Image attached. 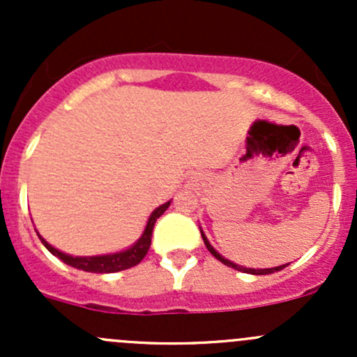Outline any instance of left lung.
Segmentation results:
<instances>
[{"instance_id":"1","label":"left lung","mask_w":357,"mask_h":357,"mask_svg":"<svg viewBox=\"0 0 357 357\" xmlns=\"http://www.w3.org/2000/svg\"><path fill=\"white\" fill-rule=\"evenodd\" d=\"M200 233H202V238H204V243H205V247H207V250L211 252V254L214 255V257L218 259V261H221L222 264H226V266H228V268H233V269H236V271H242V273H250V275H271V273L282 271L283 268H287V264H283V266H276V268H269V269H252V268H243V266H238V264H235V262H231V261H228V259H225V257H222V255L219 254V252L215 250V248L212 247L211 243H208L207 236L204 235V231H202V229H200Z\"/></svg>"}]
</instances>
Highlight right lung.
<instances>
[{"label":"right lung","instance_id":"obj_1","mask_svg":"<svg viewBox=\"0 0 357 357\" xmlns=\"http://www.w3.org/2000/svg\"><path fill=\"white\" fill-rule=\"evenodd\" d=\"M171 205V202H165L160 207H157L155 211L150 214L149 222H146V228L143 231L142 238L135 243L132 247L126 248V250L117 252V254H107V255H93V257H74V255L63 254V252L56 250L55 247L50 245L43 236H39V240L43 242V245L48 248L53 255H56L59 259H62L63 262L75 269H82V271L88 273H117L124 271V269L132 268V266L139 264L143 261V257L149 252L150 243H152V231L155 221L165 212V208Z\"/></svg>","mask_w":357,"mask_h":357}]
</instances>
